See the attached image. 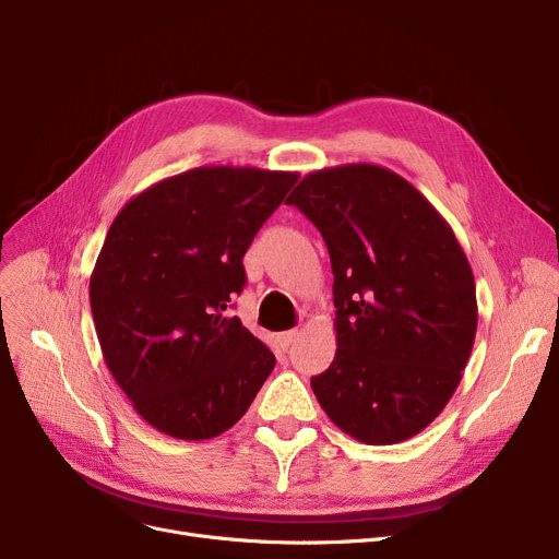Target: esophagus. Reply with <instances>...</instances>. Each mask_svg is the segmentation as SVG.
Listing matches in <instances>:
<instances>
[{
    "instance_id": "1",
    "label": "esophagus",
    "mask_w": 559,
    "mask_h": 559,
    "mask_svg": "<svg viewBox=\"0 0 559 559\" xmlns=\"http://www.w3.org/2000/svg\"><path fill=\"white\" fill-rule=\"evenodd\" d=\"M299 337V331H285V333H278V344L281 348H287L292 342H295Z\"/></svg>"
}]
</instances>
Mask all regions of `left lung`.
Returning a JSON list of instances; mask_svg holds the SVG:
<instances>
[{"instance_id":"1","label":"left lung","mask_w":559,"mask_h":559,"mask_svg":"<svg viewBox=\"0 0 559 559\" xmlns=\"http://www.w3.org/2000/svg\"><path fill=\"white\" fill-rule=\"evenodd\" d=\"M324 235L337 354L310 380L329 419L371 447L419 435L472 356L476 281L453 228L396 171L317 169L287 197Z\"/></svg>"}]
</instances>
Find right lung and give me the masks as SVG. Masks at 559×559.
Masks as SVG:
<instances>
[{"mask_svg": "<svg viewBox=\"0 0 559 559\" xmlns=\"http://www.w3.org/2000/svg\"><path fill=\"white\" fill-rule=\"evenodd\" d=\"M297 171L203 165L142 190L112 219L91 276L102 354L135 413L176 439L238 424L276 358L226 306L242 258Z\"/></svg>", "mask_w": 559, "mask_h": 559, "instance_id": "add662e5", "label": "right lung"}]
</instances>
